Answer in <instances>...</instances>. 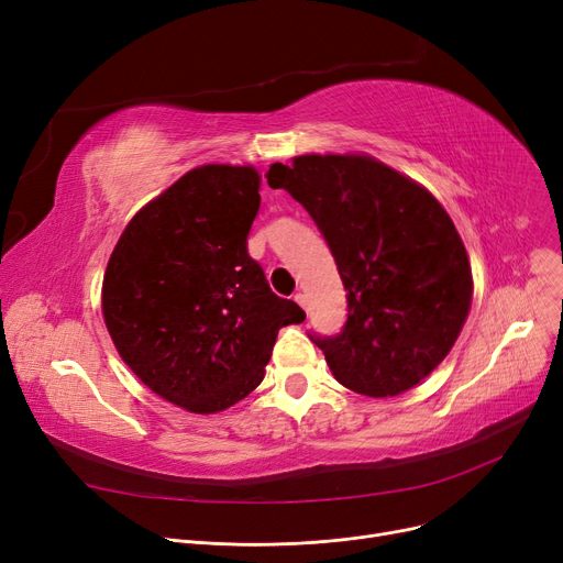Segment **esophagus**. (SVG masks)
<instances>
[{
	"instance_id": "obj_1",
	"label": "esophagus",
	"mask_w": 563,
	"mask_h": 563,
	"mask_svg": "<svg viewBox=\"0 0 563 563\" xmlns=\"http://www.w3.org/2000/svg\"><path fill=\"white\" fill-rule=\"evenodd\" d=\"M294 301H297V303H299V306H301L303 310H308V297H306V294H303V291H299V294H297V297H294Z\"/></svg>"
}]
</instances>
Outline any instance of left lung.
Masks as SVG:
<instances>
[{"label":"left lung","instance_id":"1","mask_svg":"<svg viewBox=\"0 0 563 563\" xmlns=\"http://www.w3.org/2000/svg\"><path fill=\"white\" fill-rule=\"evenodd\" d=\"M266 183L306 207L344 283L342 331L312 338L333 376L367 397L418 386L454 346L472 301L470 260L445 207L367 155H301L272 164Z\"/></svg>","mask_w":563,"mask_h":563}]
</instances>
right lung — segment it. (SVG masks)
<instances>
[{
  "label": "right lung",
  "instance_id": "obj_1",
  "mask_svg": "<svg viewBox=\"0 0 563 563\" xmlns=\"http://www.w3.org/2000/svg\"><path fill=\"white\" fill-rule=\"evenodd\" d=\"M257 189L253 166L185 173L134 214L104 272L102 314L121 358L155 395L198 416L251 395L278 331L306 319L249 255Z\"/></svg>",
  "mask_w": 563,
  "mask_h": 563
}]
</instances>
